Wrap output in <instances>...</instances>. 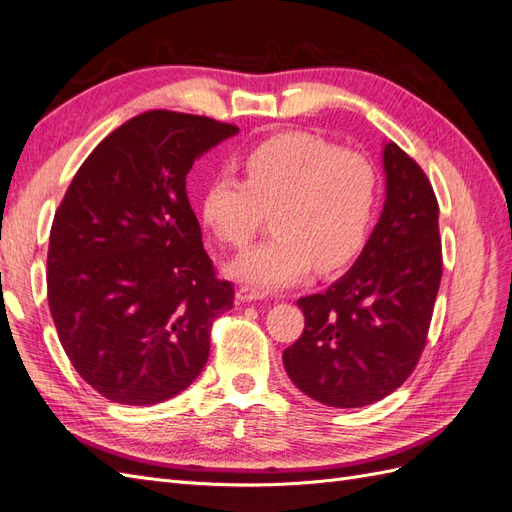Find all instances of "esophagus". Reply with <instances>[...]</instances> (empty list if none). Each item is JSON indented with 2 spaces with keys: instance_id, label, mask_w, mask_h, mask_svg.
I'll return each instance as SVG.
<instances>
[{
  "instance_id": "34e87169",
  "label": "esophagus",
  "mask_w": 512,
  "mask_h": 512,
  "mask_svg": "<svg viewBox=\"0 0 512 512\" xmlns=\"http://www.w3.org/2000/svg\"><path fill=\"white\" fill-rule=\"evenodd\" d=\"M267 292L260 290V288H254V286H241L237 290V299L247 303V301H258V299H265Z\"/></svg>"
}]
</instances>
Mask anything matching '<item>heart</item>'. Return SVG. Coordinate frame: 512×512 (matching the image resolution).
Segmentation results:
<instances>
[{"mask_svg": "<svg viewBox=\"0 0 512 512\" xmlns=\"http://www.w3.org/2000/svg\"><path fill=\"white\" fill-rule=\"evenodd\" d=\"M243 181L211 179L200 215L213 237L245 250L271 213L275 235L232 262L230 273L265 288L297 284L314 265L329 273L361 254L378 207L376 168L305 132L275 134L239 160Z\"/></svg>", "mask_w": 512, "mask_h": 512, "instance_id": "heart-1", "label": "heart"}]
</instances>
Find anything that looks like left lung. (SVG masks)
I'll use <instances>...</instances> for the list:
<instances>
[{"instance_id":"1","label":"left lung","mask_w":512,"mask_h":512,"mask_svg":"<svg viewBox=\"0 0 512 512\" xmlns=\"http://www.w3.org/2000/svg\"><path fill=\"white\" fill-rule=\"evenodd\" d=\"M386 203L354 267L301 297L305 329L284 350L299 391L331 408H363L414 371L442 280L438 198L423 168L384 145Z\"/></svg>"}]
</instances>
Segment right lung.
Wrapping results in <instances>:
<instances>
[{"instance_id": "right-lung-1", "label": "right lung", "mask_w": 512, "mask_h": 512, "mask_svg": "<svg viewBox=\"0 0 512 512\" xmlns=\"http://www.w3.org/2000/svg\"><path fill=\"white\" fill-rule=\"evenodd\" d=\"M235 132L203 115L145 111L89 153L55 211L46 297L59 342L115 404L153 406L188 389L213 322L235 303L185 188L200 153Z\"/></svg>"}]
</instances>
